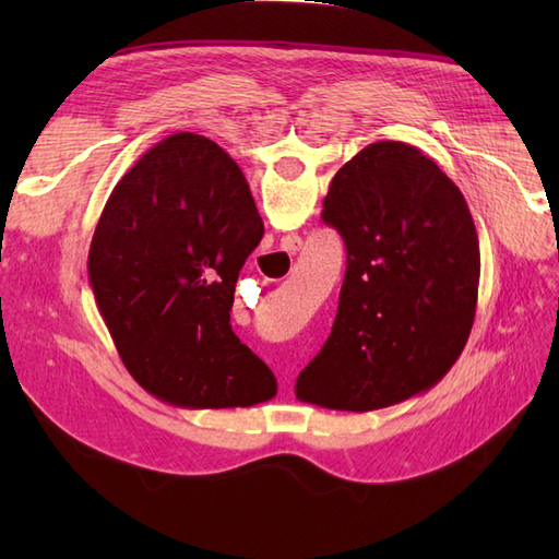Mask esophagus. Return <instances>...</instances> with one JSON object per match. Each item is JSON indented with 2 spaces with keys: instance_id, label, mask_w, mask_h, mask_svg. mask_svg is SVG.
Here are the masks:
<instances>
[{
  "instance_id": "34e87169",
  "label": "esophagus",
  "mask_w": 559,
  "mask_h": 559,
  "mask_svg": "<svg viewBox=\"0 0 559 559\" xmlns=\"http://www.w3.org/2000/svg\"><path fill=\"white\" fill-rule=\"evenodd\" d=\"M281 249H283V252H288V254H295V252H300V249H302V240L298 235H288V237H283Z\"/></svg>"
}]
</instances>
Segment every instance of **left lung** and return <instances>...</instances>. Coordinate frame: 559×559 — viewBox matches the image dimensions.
<instances>
[{
    "mask_svg": "<svg viewBox=\"0 0 559 559\" xmlns=\"http://www.w3.org/2000/svg\"><path fill=\"white\" fill-rule=\"evenodd\" d=\"M322 221L343 237L346 276L295 396L365 413L427 391L476 319L480 249L466 199L423 151L377 141L334 175Z\"/></svg>",
    "mask_w": 559,
    "mask_h": 559,
    "instance_id": "left-lung-1",
    "label": "left lung"
}]
</instances>
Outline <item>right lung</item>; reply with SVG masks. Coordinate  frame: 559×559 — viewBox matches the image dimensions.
I'll list each match as a JSON object with an SVG mask.
<instances>
[{
	"label": "right lung",
	"mask_w": 559,
	"mask_h": 559,
	"mask_svg": "<svg viewBox=\"0 0 559 559\" xmlns=\"http://www.w3.org/2000/svg\"><path fill=\"white\" fill-rule=\"evenodd\" d=\"M261 235L240 165L206 136L170 134L115 185L88 281L117 353L151 394L189 408L276 396V377L230 326L235 283Z\"/></svg>",
	"instance_id": "right-lung-1"
}]
</instances>
